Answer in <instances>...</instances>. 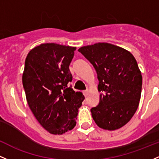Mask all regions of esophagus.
I'll use <instances>...</instances> for the list:
<instances>
[{"label":"esophagus","mask_w":159,"mask_h":159,"mask_svg":"<svg viewBox=\"0 0 159 159\" xmlns=\"http://www.w3.org/2000/svg\"><path fill=\"white\" fill-rule=\"evenodd\" d=\"M83 93H84V95L85 96V97H87V96H88V90H84V91H83Z\"/></svg>","instance_id":"34e87169"}]
</instances>
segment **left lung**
I'll list each match as a JSON object with an SVG mask.
<instances>
[{
    "label": "left lung",
    "mask_w": 159,
    "mask_h": 159,
    "mask_svg": "<svg viewBox=\"0 0 159 159\" xmlns=\"http://www.w3.org/2000/svg\"><path fill=\"white\" fill-rule=\"evenodd\" d=\"M95 68L99 80V103L90 109L97 126L115 130L130 121L138 108L142 75L128 50L109 43L78 49Z\"/></svg>",
    "instance_id": "8db88e82"
}]
</instances>
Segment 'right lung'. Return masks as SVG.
<instances>
[{
  "mask_svg": "<svg viewBox=\"0 0 159 159\" xmlns=\"http://www.w3.org/2000/svg\"><path fill=\"white\" fill-rule=\"evenodd\" d=\"M75 47L41 43L26 57L22 84L29 108L40 125L54 135L65 134L76 125L82 93L68 86L72 80L69 65Z\"/></svg>",
  "mask_w": 159,
  "mask_h": 159,
  "instance_id": "right-lung-1",
  "label": "right lung"
}]
</instances>
